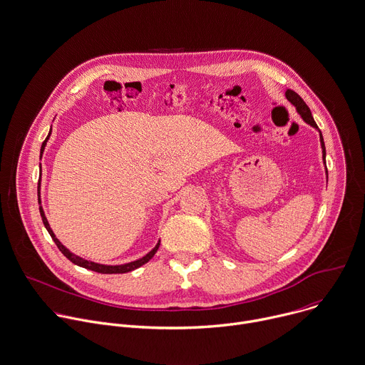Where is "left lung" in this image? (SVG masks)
Returning <instances> with one entry per match:
<instances>
[{
    "label": "left lung",
    "instance_id": "8db88e82",
    "mask_svg": "<svg viewBox=\"0 0 365 365\" xmlns=\"http://www.w3.org/2000/svg\"><path fill=\"white\" fill-rule=\"evenodd\" d=\"M285 96H287V98L297 107V111L301 114V117L307 121V123L311 125L312 128L318 129V126H317V123H315V120H314V117H312V114H311V110H309V107L305 104V101H304L295 91H292V90H287ZM318 132H319V130H318ZM319 140H321V148H322V159H324V163H325V145H324V139H322L321 132H319ZM327 173H328V172H327Z\"/></svg>",
    "mask_w": 365,
    "mask_h": 365
}]
</instances>
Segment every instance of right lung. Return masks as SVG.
Here are the masks:
<instances>
[{
    "label": "right lung",
    "mask_w": 365,
    "mask_h": 365,
    "mask_svg": "<svg viewBox=\"0 0 365 365\" xmlns=\"http://www.w3.org/2000/svg\"><path fill=\"white\" fill-rule=\"evenodd\" d=\"M50 135H51V130H50L48 136L46 138V140H44V142H43V145H41V152H40L41 155H43V152H44V148H46V145H47V140H48ZM38 203H40V215H41L43 223H44L46 229L48 230L50 236L53 237V240L56 242L57 248L61 251V254H63L68 261H71L74 265H78V267H81V268H86V269H90V271L98 272V274H126V272H130V271H133V269H136V268H139V267L145 265L146 262H149V261L155 257V254L158 252V250H159L160 240H159V244H158V245H156V247H155V248H153L148 255H145L143 258H140V259H138V261H133V262H129V264H123V265H101V264H96V262H91V261L83 259V258H80V257H77V255L71 254V252H70V251H68V250L61 244V242L56 237L54 232L51 230V227H50V225H48V220H47L46 215H44V210H43V206H41V200H40V182H38Z\"/></svg>",
    "instance_id": "add662e5"
}]
</instances>
